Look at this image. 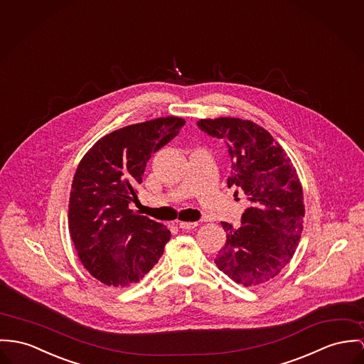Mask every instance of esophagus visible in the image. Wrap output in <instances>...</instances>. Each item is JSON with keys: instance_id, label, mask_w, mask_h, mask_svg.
I'll list each match as a JSON object with an SVG mask.
<instances>
[{"instance_id": "esophagus-1", "label": "esophagus", "mask_w": 364, "mask_h": 364, "mask_svg": "<svg viewBox=\"0 0 364 364\" xmlns=\"http://www.w3.org/2000/svg\"><path fill=\"white\" fill-rule=\"evenodd\" d=\"M177 225L183 230H193V228L198 227V223L196 222H178Z\"/></svg>"}]
</instances>
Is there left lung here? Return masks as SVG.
I'll return each mask as SVG.
<instances>
[{"mask_svg": "<svg viewBox=\"0 0 364 364\" xmlns=\"http://www.w3.org/2000/svg\"><path fill=\"white\" fill-rule=\"evenodd\" d=\"M200 130L223 140L231 158L228 187L250 200L240 228L222 223L227 241L215 263L244 287L280 274L298 248L305 203L296 168L280 144L262 126L238 117L199 119Z\"/></svg>", "mask_w": 364, "mask_h": 364, "instance_id": "8db88e82", "label": "left lung"}]
</instances>
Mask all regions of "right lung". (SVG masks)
Returning a JSON list of instances; mask_svg holds the SVG:
<instances>
[{
	"label": "right lung",
	"mask_w": 364,
	"mask_h": 364,
	"mask_svg": "<svg viewBox=\"0 0 364 364\" xmlns=\"http://www.w3.org/2000/svg\"><path fill=\"white\" fill-rule=\"evenodd\" d=\"M186 124L158 117L114 130L97 141L76 168L68 223L85 270L98 281L127 288L158 263L170 240L165 224L129 209L151 155Z\"/></svg>",
	"instance_id": "1"
}]
</instances>
